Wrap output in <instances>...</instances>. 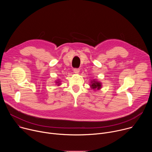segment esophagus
Returning <instances> with one entry per match:
<instances>
[{"mask_svg": "<svg viewBox=\"0 0 152 152\" xmlns=\"http://www.w3.org/2000/svg\"><path fill=\"white\" fill-rule=\"evenodd\" d=\"M74 72L75 73H76V74H77V73H79V71H80V69H77V68H75V69H74Z\"/></svg>", "mask_w": 152, "mask_h": 152, "instance_id": "obj_1", "label": "esophagus"}]
</instances>
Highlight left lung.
I'll use <instances>...</instances> for the list:
<instances>
[{
	"label": "left lung",
	"instance_id": "obj_1",
	"mask_svg": "<svg viewBox=\"0 0 152 152\" xmlns=\"http://www.w3.org/2000/svg\"><path fill=\"white\" fill-rule=\"evenodd\" d=\"M91 86L93 88V89H96L97 88V90L100 89V87H101V83L99 82H97V81H95L94 80L93 81L91 82Z\"/></svg>",
	"mask_w": 152,
	"mask_h": 152
}]
</instances>
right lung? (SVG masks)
I'll return each instance as SVG.
<instances>
[{"label":"right lung","mask_w":152,"mask_h":152,"mask_svg":"<svg viewBox=\"0 0 152 152\" xmlns=\"http://www.w3.org/2000/svg\"><path fill=\"white\" fill-rule=\"evenodd\" d=\"M58 83H59V82H58ZM58 85H59V84H58Z\"/></svg>","instance_id":"1"}]
</instances>
